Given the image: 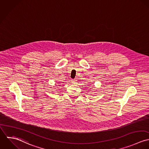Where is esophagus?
<instances>
[{
    "mask_svg": "<svg viewBox=\"0 0 149 149\" xmlns=\"http://www.w3.org/2000/svg\"><path fill=\"white\" fill-rule=\"evenodd\" d=\"M76 80L75 79H72L71 80V82L72 83V84H75V83H76Z\"/></svg>",
    "mask_w": 149,
    "mask_h": 149,
    "instance_id": "34e87169",
    "label": "esophagus"
}]
</instances>
